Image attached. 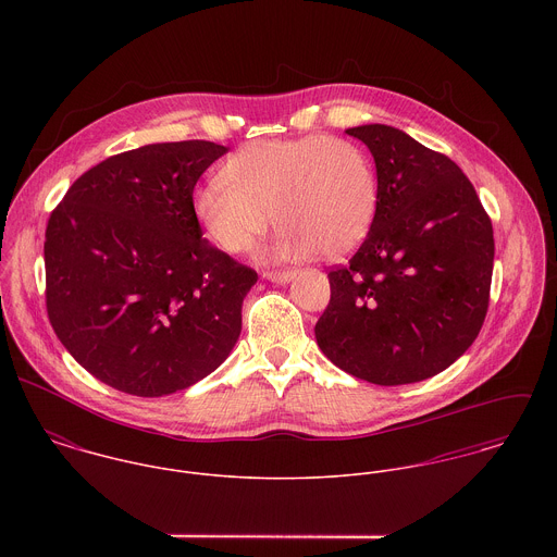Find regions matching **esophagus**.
Returning <instances> with one entry per match:
<instances>
[{
    "instance_id": "34e87169",
    "label": "esophagus",
    "mask_w": 557,
    "mask_h": 557,
    "mask_svg": "<svg viewBox=\"0 0 557 557\" xmlns=\"http://www.w3.org/2000/svg\"><path fill=\"white\" fill-rule=\"evenodd\" d=\"M294 270H278V272H263V278H268V281H272V283H289L292 278H294Z\"/></svg>"
}]
</instances>
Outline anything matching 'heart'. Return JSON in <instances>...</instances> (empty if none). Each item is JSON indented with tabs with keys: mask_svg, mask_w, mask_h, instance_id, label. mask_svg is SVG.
I'll return each mask as SVG.
<instances>
[{
	"mask_svg": "<svg viewBox=\"0 0 557 557\" xmlns=\"http://www.w3.org/2000/svg\"><path fill=\"white\" fill-rule=\"evenodd\" d=\"M377 206L371 157L325 135L250 141L193 199L201 230L230 255L250 250L274 221L283 230L276 259L351 252L371 234Z\"/></svg>",
	"mask_w": 557,
	"mask_h": 557,
	"instance_id": "1",
	"label": "heart"
}]
</instances>
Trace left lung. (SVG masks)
Listing matches in <instances>:
<instances>
[{
	"mask_svg": "<svg viewBox=\"0 0 557 557\" xmlns=\"http://www.w3.org/2000/svg\"><path fill=\"white\" fill-rule=\"evenodd\" d=\"M375 160L380 206L347 265L330 270L319 349L377 384L422 382L461 358L482 327L493 227L457 162L386 124L347 128Z\"/></svg>",
	"mask_w": 557,
	"mask_h": 557,
	"instance_id": "obj_1",
	"label": "left lung"
}]
</instances>
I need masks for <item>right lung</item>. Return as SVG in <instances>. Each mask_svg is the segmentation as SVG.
Here are the masks:
<instances>
[{
  "mask_svg": "<svg viewBox=\"0 0 557 557\" xmlns=\"http://www.w3.org/2000/svg\"><path fill=\"white\" fill-rule=\"evenodd\" d=\"M227 154L152 144L85 171L45 234L47 313L81 367L135 397L184 391L232 354L257 272L203 239L193 190Z\"/></svg>",
  "mask_w": 557,
  "mask_h": 557,
  "instance_id": "obj_1",
  "label": "right lung"
}]
</instances>
